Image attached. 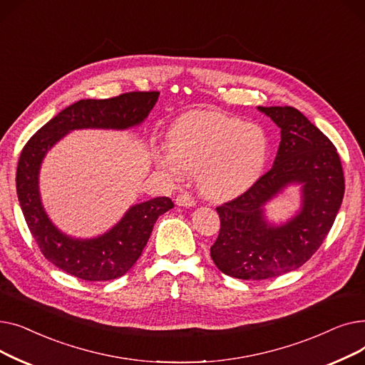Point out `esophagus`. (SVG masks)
Listing matches in <instances>:
<instances>
[{
  "label": "esophagus",
  "instance_id": "esophagus-1",
  "mask_svg": "<svg viewBox=\"0 0 365 365\" xmlns=\"http://www.w3.org/2000/svg\"><path fill=\"white\" fill-rule=\"evenodd\" d=\"M176 204L178 205H180V207H194L195 204H197V201H195V198L190 195V194H180V195H178V198H176Z\"/></svg>",
  "mask_w": 365,
  "mask_h": 365
}]
</instances>
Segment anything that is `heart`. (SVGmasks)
Returning a JSON list of instances; mask_svg holds the SVG:
<instances>
[{
  "mask_svg": "<svg viewBox=\"0 0 365 365\" xmlns=\"http://www.w3.org/2000/svg\"><path fill=\"white\" fill-rule=\"evenodd\" d=\"M266 153L267 139L259 125L244 124L217 110H194L173 125L168 150L157 164L171 175L197 173L201 192L222 200L255 183Z\"/></svg>",
  "mask_w": 365,
  "mask_h": 365,
  "instance_id": "heart-1",
  "label": "heart"
}]
</instances>
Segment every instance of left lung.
I'll use <instances>...</instances> for the list:
<instances>
[{
	"label": "left lung",
	"instance_id": "obj_1",
	"mask_svg": "<svg viewBox=\"0 0 365 365\" xmlns=\"http://www.w3.org/2000/svg\"><path fill=\"white\" fill-rule=\"evenodd\" d=\"M281 128L271 170L245 192L216 207L220 231L210 248L219 269L232 278L267 279L308 262L336 220L344 176L333 142L293 106H259ZM293 181L304 183L302 212L281 228H271L261 205Z\"/></svg>",
	"mask_w": 365,
	"mask_h": 365
}]
</instances>
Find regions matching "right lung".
Masks as SVG:
<instances>
[{
    "label": "right lung",
    "instance_id": "add662e5",
    "mask_svg": "<svg viewBox=\"0 0 365 365\" xmlns=\"http://www.w3.org/2000/svg\"><path fill=\"white\" fill-rule=\"evenodd\" d=\"M160 91H128L108 99L72 103L38 130L22 149L16 171L17 198L43 256L63 272L84 281H109L127 274L140 257L158 216L175 207L168 197L140 202L101 238L78 241L51 225L38 194V170L46 152L73 128H127L142 123Z\"/></svg>",
    "mask_w": 365,
    "mask_h": 365
}]
</instances>
